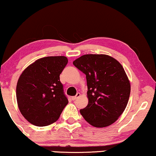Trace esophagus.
Returning a JSON list of instances; mask_svg holds the SVG:
<instances>
[{"mask_svg": "<svg viewBox=\"0 0 156 156\" xmlns=\"http://www.w3.org/2000/svg\"><path fill=\"white\" fill-rule=\"evenodd\" d=\"M80 96V93H77V94L76 95V96H74V97H72V100L75 101V100H76V99H78V97H79Z\"/></svg>", "mask_w": 156, "mask_h": 156, "instance_id": "obj_1", "label": "esophagus"}]
</instances>
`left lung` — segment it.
Listing matches in <instances>:
<instances>
[{
  "mask_svg": "<svg viewBox=\"0 0 156 156\" xmlns=\"http://www.w3.org/2000/svg\"><path fill=\"white\" fill-rule=\"evenodd\" d=\"M86 75L89 103L80 112L93 126L106 127L124 111L131 86L124 69L105 54H86L73 62Z\"/></svg>",
  "mask_w": 156,
  "mask_h": 156,
  "instance_id": "obj_1",
  "label": "left lung"
}]
</instances>
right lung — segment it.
Returning <instances> with one entry per match:
<instances>
[{
    "mask_svg": "<svg viewBox=\"0 0 156 156\" xmlns=\"http://www.w3.org/2000/svg\"><path fill=\"white\" fill-rule=\"evenodd\" d=\"M68 62L64 56L36 60L24 70L16 85V100L24 119L37 126L57 121L68 103L59 76Z\"/></svg>",
    "mask_w": 156,
    "mask_h": 156,
    "instance_id": "add662e5",
    "label": "right lung"
}]
</instances>
